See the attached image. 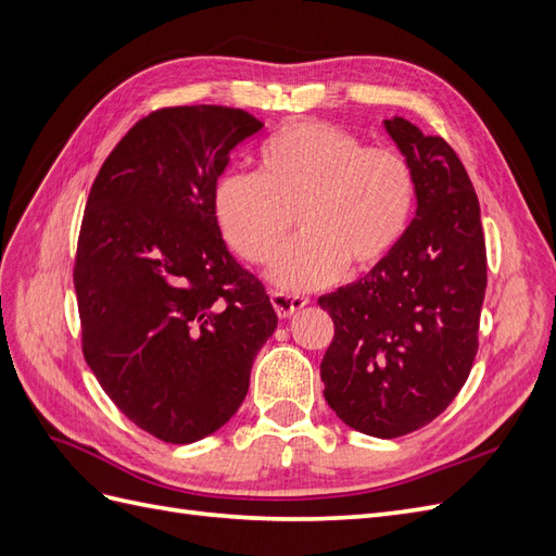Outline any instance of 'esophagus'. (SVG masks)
<instances>
[{"instance_id":"34e87169","label":"esophagus","mask_w":556,"mask_h":556,"mask_svg":"<svg viewBox=\"0 0 556 556\" xmlns=\"http://www.w3.org/2000/svg\"><path fill=\"white\" fill-rule=\"evenodd\" d=\"M271 304L278 313V317H292L296 311L304 308L308 304L306 296H292L285 292H271Z\"/></svg>"}]
</instances>
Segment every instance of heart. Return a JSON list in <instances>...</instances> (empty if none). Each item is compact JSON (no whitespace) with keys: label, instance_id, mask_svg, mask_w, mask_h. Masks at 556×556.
<instances>
[{"label":"heart","instance_id":"heart-1","mask_svg":"<svg viewBox=\"0 0 556 556\" xmlns=\"http://www.w3.org/2000/svg\"><path fill=\"white\" fill-rule=\"evenodd\" d=\"M417 180L399 150L366 146L355 134L304 121L271 134L257 150L255 174L215 182L213 215L227 245L250 264H271L296 225L304 231L274 264L282 290L306 292L368 271L406 237Z\"/></svg>","mask_w":556,"mask_h":556}]
</instances>
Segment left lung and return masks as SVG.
Returning a JSON list of instances; mask_svg holds the SVG:
<instances>
[{
	"label": "left lung",
	"mask_w": 556,
	"mask_h": 556,
	"mask_svg": "<svg viewBox=\"0 0 556 556\" xmlns=\"http://www.w3.org/2000/svg\"><path fill=\"white\" fill-rule=\"evenodd\" d=\"M384 129L413 166L417 211L390 257L317 299L333 319L319 376L348 427L399 439L439 417L470 374L486 250L473 182L445 139L399 115Z\"/></svg>",
	"instance_id": "1"
}]
</instances>
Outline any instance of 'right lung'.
Returning a JSON list of instances; mask_svg holds the SVG:
<instances>
[{
	"instance_id": "1",
	"label": "right lung",
	"mask_w": 556,
	"mask_h": 556,
	"mask_svg": "<svg viewBox=\"0 0 556 556\" xmlns=\"http://www.w3.org/2000/svg\"><path fill=\"white\" fill-rule=\"evenodd\" d=\"M262 127L241 109H160L92 182L74 264L83 355L115 406L164 443L229 422L278 327L213 215L229 153Z\"/></svg>"
}]
</instances>
